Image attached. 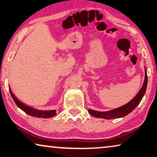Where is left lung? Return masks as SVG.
<instances>
[{"label":"left lung","instance_id":"obj_1","mask_svg":"<svg viewBox=\"0 0 157 157\" xmlns=\"http://www.w3.org/2000/svg\"><path fill=\"white\" fill-rule=\"evenodd\" d=\"M147 76L146 69L145 68V79L143 84L140 89L139 93L136 94L133 99L127 103L126 105L122 106L121 107L114 109L108 111H98L93 109H89V113L93 116L96 117V118H105V119H114L119 118L127 116V114L131 113L132 111L136 108L141 101L143 97L144 96L145 94L146 89H147Z\"/></svg>","mask_w":157,"mask_h":157}]
</instances>
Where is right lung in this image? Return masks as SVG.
Listing matches in <instances>:
<instances>
[{
  "label": "right lung",
  "instance_id": "add662e5",
  "mask_svg": "<svg viewBox=\"0 0 157 157\" xmlns=\"http://www.w3.org/2000/svg\"><path fill=\"white\" fill-rule=\"evenodd\" d=\"M10 94L12 95V99L14 100V102L16 103V105L18 106V108H20L21 110L24 111L25 113H26L28 115L32 116L33 117H36V118H51V117L54 116L56 115V111L55 110H52V111H39L37 109H35L32 108L29 106L25 105L24 103H23L22 102L18 100L17 98L14 96V95L13 94V93L12 92L11 89L10 88Z\"/></svg>",
  "mask_w": 157,
  "mask_h": 157
}]
</instances>
